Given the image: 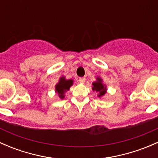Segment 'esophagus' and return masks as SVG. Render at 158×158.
Returning <instances> with one entry per match:
<instances>
[{"label":"esophagus","mask_w":158,"mask_h":158,"mask_svg":"<svg viewBox=\"0 0 158 158\" xmlns=\"http://www.w3.org/2000/svg\"><path fill=\"white\" fill-rule=\"evenodd\" d=\"M79 82L80 83H84L85 82V77H82V78H79Z\"/></svg>","instance_id":"34e87169"}]
</instances>
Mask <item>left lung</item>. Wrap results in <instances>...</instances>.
<instances>
[{
  "instance_id": "1",
  "label": "left lung",
  "mask_w": 158,
  "mask_h": 158,
  "mask_svg": "<svg viewBox=\"0 0 158 158\" xmlns=\"http://www.w3.org/2000/svg\"><path fill=\"white\" fill-rule=\"evenodd\" d=\"M96 79L97 81H95V82H94L93 83H92V85H93V86H92V89L93 91L98 92V96L100 98V97L103 96V95L106 93L107 89H106V85H104V84L102 83V79L101 78L97 77Z\"/></svg>"
}]
</instances>
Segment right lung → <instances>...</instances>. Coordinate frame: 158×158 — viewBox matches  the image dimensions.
<instances>
[{
	"mask_svg": "<svg viewBox=\"0 0 158 158\" xmlns=\"http://www.w3.org/2000/svg\"><path fill=\"white\" fill-rule=\"evenodd\" d=\"M73 79H66L65 77H61L58 83L56 85V92L58 94L59 97L61 99L64 98V93L69 89L70 87L73 85Z\"/></svg>",
	"mask_w": 158,
	"mask_h": 158,
	"instance_id": "right-lung-1",
	"label": "right lung"
}]
</instances>
